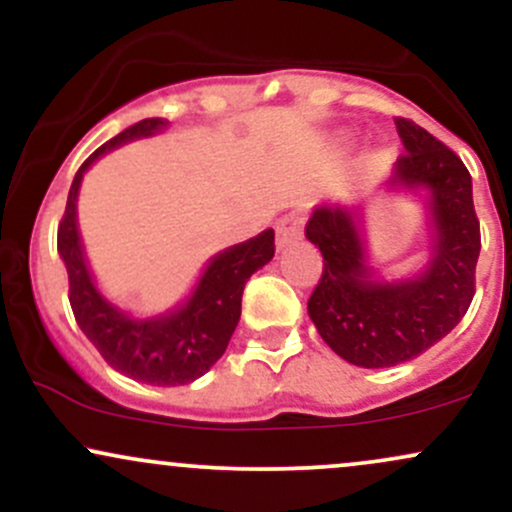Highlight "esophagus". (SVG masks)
I'll return each mask as SVG.
<instances>
[{
	"label": "esophagus",
	"mask_w": 512,
	"mask_h": 512,
	"mask_svg": "<svg viewBox=\"0 0 512 512\" xmlns=\"http://www.w3.org/2000/svg\"><path fill=\"white\" fill-rule=\"evenodd\" d=\"M303 236V216L301 214H289L276 223V248L284 250L291 243H298Z\"/></svg>",
	"instance_id": "esophagus-1"
}]
</instances>
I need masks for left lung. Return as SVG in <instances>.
<instances>
[{
  "label": "left lung",
  "mask_w": 512,
  "mask_h": 512,
  "mask_svg": "<svg viewBox=\"0 0 512 512\" xmlns=\"http://www.w3.org/2000/svg\"><path fill=\"white\" fill-rule=\"evenodd\" d=\"M395 125L407 154L378 190L424 204L421 267L392 279L373 267L366 202L317 204L305 223V238L325 260L308 315L322 342L358 368H390L424 354L455 330L474 296L481 238L469 170L424 127L404 117Z\"/></svg>",
  "instance_id": "8db88e82"
}]
</instances>
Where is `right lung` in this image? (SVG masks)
I'll return each mask as SVG.
<instances>
[{
    "label": "right lung",
    "instance_id": "right-lung-1",
    "mask_svg": "<svg viewBox=\"0 0 512 512\" xmlns=\"http://www.w3.org/2000/svg\"><path fill=\"white\" fill-rule=\"evenodd\" d=\"M168 125L163 117H146L93 151L76 170L57 231V252L67 267L69 303L76 325L110 368L137 383L158 387L195 383L219 361L236 332L245 284L274 257L272 228L216 252L204 264L192 291L173 308L156 315H132L98 289L96 276L88 267L76 214L81 180L101 156L137 139L156 137L166 132Z\"/></svg>",
    "mask_w": 512,
    "mask_h": 512
}]
</instances>
